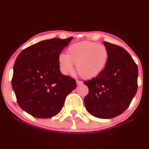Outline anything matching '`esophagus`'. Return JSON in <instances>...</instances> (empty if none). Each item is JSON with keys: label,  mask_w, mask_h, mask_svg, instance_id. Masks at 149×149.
Wrapping results in <instances>:
<instances>
[{"label": "esophagus", "mask_w": 149, "mask_h": 149, "mask_svg": "<svg viewBox=\"0 0 149 149\" xmlns=\"http://www.w3.org/2000/svg\"><path fill=\"white\" fill-rule=\"evenodd\" d=\"M76 83L78 85H80L83 84V82L80 81V80H76Z\"/></svg>", "instance_id": "34e87169"}]
</instances>
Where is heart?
Instances as JSON below:
<instances>
[{
	"instance_id": "b5f03b06",
	"label": "heart",
	"mask_w": 149,
	"mask_h": 149,
	"mask_svg": "<svg viewBox=\"0 0 149 149\" xmlns=\"http://www.w3.org/2000/svg\"><path fill=\"white\" fill-rule=\"evenodd\" d=\"M109 59V51L105 45L97 42H75L69 46L66 54L58 56V64L63 74L71 73L76 64L77 72L85 79L95 78L105 68Z\"/></svg>"
}]
</instances>
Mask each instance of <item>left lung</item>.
Instances as JSON below:
<instances>
[{
	"label": "left lung",
	"mask_w": 149,
	"mask_h": 149,
	"mask_svg": "<svg viewBox=\"0 0 149 149\" xmlns=\"http://www.w3.org/2000/svg\"><path fill=\"white\" fill-rule=\"evenodd\" d=\"M104 45L109 51L107 64L96 78L84 82L89 88L84 102L92 116L109 119L123 113L136 95L138 68L124 48L108 42Z\"/></svg>",
	"instance_id": "left-lung-1"
}]
</instances>
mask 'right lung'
Wrapping results in <instances>:
<instances>
[{"label": "right lung", "instance_id": "add662e5", "mask_svg": "<svg viewBox=\"0 0 149 149\" xmlns=\"http://www.w3.org/2000/svg\"><path fill=\"white\" fill-rule=\"evenodd\" d=\"M72 38L42 40L22 50L15 60L12 86L19 106L33 117L57 115L76 88L75 79L61 73L57 61Z\"/></svg>", "mask_w": 149, "mask_h": 149}]
</instances>
